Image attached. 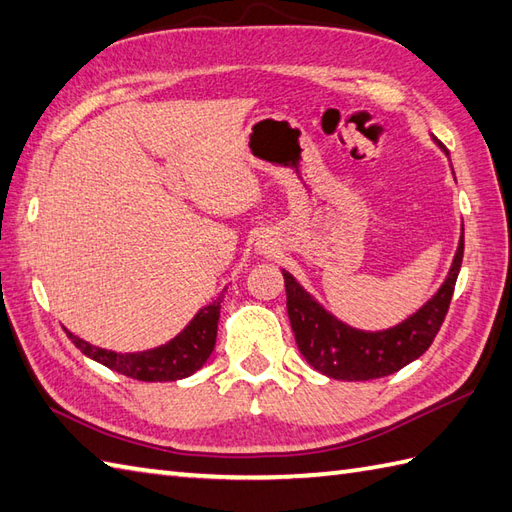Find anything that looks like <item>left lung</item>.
Instances as JSON below:
<instances>
[{
  "label": "left lung",
  "instance_id": "left-lung-1",
  "mask_svg": "<svg viewBox=\"0 0 512 512\" xmlns=\"http://www.w3.org/2000/svg\"><path fill=\"white\" fill-rule=\"evenodd\" d=\"M462 255L464 228L449 275L436 295L405 321L376 332L352 328L334 317L288 270L281 268L286 281L288 319L299 352L317 372L336 380H374L398 372L427 352L436 339L440 325L447 317Z\"/></svg>",
  "mask_w": 512,
  "mask_h": 512
}]
</instances>
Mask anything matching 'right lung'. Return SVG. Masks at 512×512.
Returning a JSON list of instances; mask_svg holds the SVG:
<instances>
[{
  "label": "right lung",
  "instance_id": "obj_1",
  "mask_svg": "<svg viewBox=\"0 0 512 512\" xmlns=\"http://www.w3.org/2000/svg\"><path fill=\"white\" fill-rule=\"evenodd\" d=\"M222 299L224 295L220 292V297L213 299L209 306L195 312V317L184 325V330L180 334L173 336L165 345L151 347V350L145 352L105 350V347H96L88 341L79 339V336L72 334L70 330H63L85 356L114 369L118 374L145 380V383L180 380L195 374L206 361H209L217 339V321H220Z\"/></svg>",
  "mask_w": 512,
  "mask_h": 512
}]
</instances>
